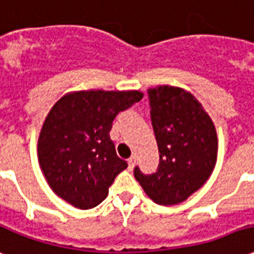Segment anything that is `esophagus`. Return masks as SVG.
I'll list each match as a JSON object with an SVG mask.
<instances>
[{"instance_id": "1", "label": "esophagus", "mask_w": 254, "mask_h": 254, "mask_svg": "<svg viewBox=\"0 0 254 254\" xmlns=\"http://www.w3.org/2000/svg\"><path fill=\"white\" fill-rule=\"evenodd\" d=\"M134 164H136V157L134 156H132L129 160H127V165H129V170L132 171L133 168H134Z\"/></svg>"}]
</instances>
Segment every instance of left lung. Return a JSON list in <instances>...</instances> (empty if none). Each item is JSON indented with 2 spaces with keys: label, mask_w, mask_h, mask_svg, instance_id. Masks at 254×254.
<instances>
[{
  "label": "left lung",
  "mask_w": 254,
  "mask_h": 254,
  "mask_svg": "<svg viewBox=\"0 0 254 254\" xmlns=\"http://www.w3.org/2000/svg\"><path fill=\"white\" fill-rule=\"evenodd\" d=\"M159 167L151 175L134 168L145 194L159 204L183 202L204 185L217 163L218 138L211 118L192 94L179 87L148 90Z\"/></svg>",
  "instance_id": "1"
}]
</instances>
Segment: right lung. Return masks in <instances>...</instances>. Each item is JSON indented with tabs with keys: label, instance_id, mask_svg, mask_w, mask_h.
Listing matches in <instances>:
<instances>
[{
	"label": "right lung",
	"instance_id": "add662e5",
	"mask_svg": "<svg viewBox=\"0 0 254 254\" xmlns=\"http://www.w3.org/2000/svg\"><path fill=\"white\" fill-rule=\"evenodd\" d=\"M144 97L140 91L89 90L58 101L41 127L37 156L48 185L75 207H95L109 194L127 163L116 153L110 138L120 112Z\"/></svg>",
	"mask_w": 254,
	"mask_h": 254
}]
</instances>
